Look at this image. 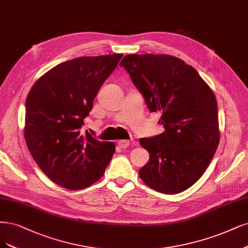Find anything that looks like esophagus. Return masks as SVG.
Returning <instances> with one entry per match:
<instances>
[{
	"label": "esophagus",
	"instance_id": "1",
	"mask_svg": "<svg viewBox=\"0 0 248 248\" xmlns=\"http://www.w3.org/2000/svg\"><path fill=\"white\" fill-rule=\"evenodd\" d=\"M130 144V141L129 140H119L118 141V146L122 148V149H126L127 147H129Z\"/></svg>",
	"mask_w": 248,
	"mask_h": 248
}]
</instances>
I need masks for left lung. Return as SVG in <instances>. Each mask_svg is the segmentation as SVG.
<instances>
[{"mask_svg":"<svg viewBox=\"0 0 248 248\" xmlns=\"http://www.w3.org/2000/svg\"><path fill=\"white\" fill-rule=\"evenodd\" d=\"M165 131L140 143L150 154L140 169L142 182L177 194L205 172L219 142L215 94L193 66L165 54H129L120 62Z\"/></svg>","mask_w":248,"mask_h":248,"instance_id":"1","label":"left lung"}]
</instances>
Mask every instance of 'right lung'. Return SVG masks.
I'll return each instance as SVG.
<instances>
[{
  "label": "right lung",
  "instance_id": "right-lung-1",
  "mask_svg": "<svg viewBox=\"0 0 248 248\" xmlns=\"http://www.w3.org/2000/svg\"><path fill=\"white\" fill-rule=\"evenodd\" d=\"M122 56H82L59 63L29 92L27 146L42 171L65 189L80 190L97 182L114 155V142L97 140L81 128Z\"/></svg>",
  "mask_w": 248,
  "mask_h": 248
}]
</instances>
